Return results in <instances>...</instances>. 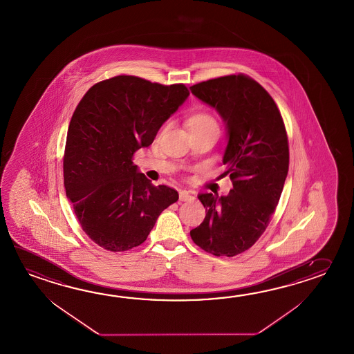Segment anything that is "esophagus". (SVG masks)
Segmentation results:
<instances>
[{"label":"esophagus","mask_w":354,"mask_h":354,"mask_svg":"<svg viewBox=\"0 0 354 354\" xmlns=\"http://www.w3.org/2000/svg\"><path fill=\"white\" fill-rule=\"evenodd\" d=\"M179 199H180L181 202H188V201L194 199V196L189 194L187 190H180V193H179Z\"/></svg>","instance_id":"34e87169"}]
</instances>
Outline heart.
I'll use <instances>...</instances> for the list:
<instances>
[{
  "instance_id": "obj_1",
  "label": "heart",
  "mask_w": 354,
  "mask_h": 354,
  "mask_svg": "<svg viewBox=\"0 0 354 354\" xmlns=\"http://www.w3.org/2000/svg\"><path fill=\"white\" fill-rule=\"evenodd\" d=\"M190 127H208V126H216V121L213 117L205 113L195 115L189 120Z\"/></svg>"
}]
</instances>
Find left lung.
<instances>
[{
	"label": "left lung",
	"mask_w": 354,
	"mask_h": 354,
	"mask_svg": "<svg viewBox=\"0 0 354 354\" xmlns=\"http://www.w3.org/2000/svg\"><path fill=\"white\" fill-rule=\"evenodd\" d=\"M190 91L223 120L224 175L233 184L227 195H198L207 214L190 236L204 251L233 257L260 239L280 201L289 170L285 124L271 95L242 74L202 82Z\"/></svg>",
	"instance_id": "1"
}]
</instances>
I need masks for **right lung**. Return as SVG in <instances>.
Segmentation results:
<instances>
[{"label": "right lung", "instance_id": "right-lung-1", "mask_svg": "<svg viewBox=\"0 0 354 354\" xmlns=\"http://www.w3.org/2000/svg\"><path fill=\"white\" fill-rule=\"evenodd\" d=\"M189 97L184 84L162 86L118 75L84 94L69 124L64 187L83 231L112 252L144 243L176 190L155 187L133 165V153Z\"/></svg>", "mask_w": 354, "mask_h": 354}]
</instances>
